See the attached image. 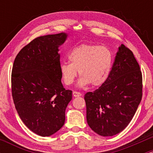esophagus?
Returning a JSON list of instances; mask_svg holds the SVG:
<instances>
[{
	"label": "esophagus",
	"mask_w": 153,
	"mask_h": 153,
	"mask_svg": "<svg viewBox=\"0 0 153 153\" xmlns=\"http://www.w3.org/2000/svg\"><path fill=\"white\" fill-rule=\"evenodd\" d=\"M73 95L74 97H79V96H81V94L79 92H77V91H73Z\"/></svg>",
	"instance_id": "esophagus-1"
}]
</instances>
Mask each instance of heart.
Returning a JSON list of instances; mask_svg holds the SVG:
<instances>
[{"label": "heart", "mask_w": 153, "mask_h": 153, "mask_svg": "<svg viewBox=\"0 0 153 153\" xmlns=\"http://www.w3.org/2000/svg\"><path fill=\"white\" fill-rule=\"evenodd\" d=\"M69 62L59 65V72L66 85L74 82L78 71L80 78L77 85L85 88L102 85L109 76L113 64V55L107 47L94 45L75 47L68 54Z\"/></svg>", "instance_id": "1"}]
</instances>
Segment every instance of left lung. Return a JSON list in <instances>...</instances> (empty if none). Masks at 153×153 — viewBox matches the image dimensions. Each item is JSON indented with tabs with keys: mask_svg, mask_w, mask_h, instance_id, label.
I'll list each match as a JSON object with an SVG mask.
<instances>
[{
	"mask_svg": "<svg viewBox=\"0 0 153 153\" xmlns=\"http://www.w3.org/2000/svg\"><path fill=\"white\" fill-rule=\"evenodd\" d=\"M142 92L140 65L132 52L121 45L106 81L84 96L89 127L101 136L119 134L134 117Z\"/></svg>",
	"mask_w": 153,
	"mask_h": 153,
	"instance_id": "obj_1",
	"label": "left lung"
}]
</instances>
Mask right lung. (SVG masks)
<instances>
[{"label":"right lung","mask_w":153,"mask_h":153,"mask_svg":"<svg viewBox=\"0 0 153 153\" xmlns=\"http://www.w3.org/2000/svg\"><path fill=\"white\" fill-rule=\"evenodd\" d=\"M68 34L62 32L34 39L19 52L11 75L16 109L24 124L42 137L59 130L72 91L61 82L59 47Z\"/></svg>","instance_id":"obj_1"}]
</instances>
